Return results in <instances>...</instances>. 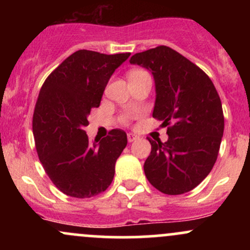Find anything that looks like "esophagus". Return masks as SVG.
Segmentation results:
<instances>
[{"label": "esophagus", "instance_id": "esophagus-1", "mask_svg": "<svg viewBox=\"0 0 250 250\" xmlns=\"http://www.w3.org/2000/svg\"><path fill=\"white\" fill-rule=\"evenodd\" d=\"M127 137H128V142H133V141H135V140L139 139V137H137V135L131 134V133H128Z\"/></svg>", "mask_w": 250, "mask_h": 250}]
</instances>
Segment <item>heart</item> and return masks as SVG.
Listing matches in <instances>:
<instances>
[{
  "mask_svg": "<svg viewBox=\"0 0 250 250\" xmlns=\"http://www.w3.org/2000/svg\"><path fill=\"white\" fill-rule=\"evenodd\" d=\"M141 73H145V71H142V70H134V71H131V73L129 74V75H134V74H141Z\"/></svg>",
  "mask_w": 250,
  "mask_h": 250,
  "instance_id": "1",
  "label": "heart"
}]
</instances>
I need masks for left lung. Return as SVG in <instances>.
Masks as SVG:
<instances>
[{
	"mask_svg": "<svg viewBox=\"0 0 250 250\" xmlns=\"http://www.w3.org/2000/svg\"><path fill=\"white\" fill-rule=\"evenodd\" d=\"M130 63L153 74V117L168 127L167 142L148 139L146 176L163 194L190 191L210 173L219 155L225 117L216 88L201 68L167 45L135 54Z\"/></svg>",
	"mask_w": 250,
	"mask_h": 250,
	"instance_id": "left-lung-1",
	"label": "left lung"
}]
</instances>
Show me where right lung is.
<instances>
[{
    "mask_svg": "<svg viewBox=\"0 0 250 250\" xmlns=\"http://www.w3.org/2000/svg\"><path fill=\"white\" fill-rule=\"evenodd\" d=\"M130 53L77 50L43 83L33 116L39 159L51 182L63 194L88 199L103 193L115 174L116 160L127 146V134L113 129L89 142L88 115L101 102L114 71Z\"/></svg>",
    "mask_w": 250,
    "mask_h": 250,
    "instance_id": "add662e5",
    "label": "right lung"
}]
</instances>
